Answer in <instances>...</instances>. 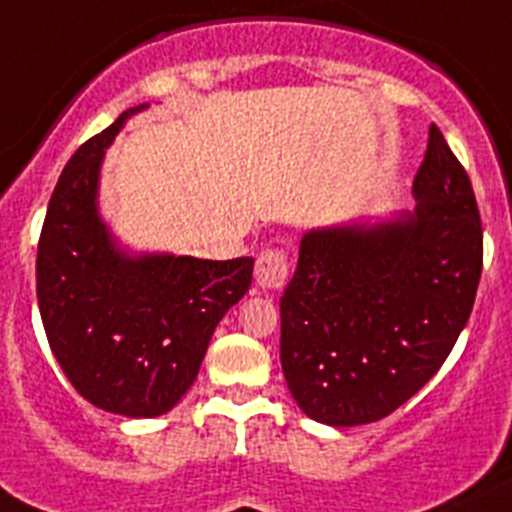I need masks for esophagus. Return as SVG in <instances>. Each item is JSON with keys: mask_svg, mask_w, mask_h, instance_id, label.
Listing matches in <instances>:
<instances>
[{"mask_svg": "<svg viewBox=\"0 0 512 512\" xmlns=\"http://www.w3.org/2000/svg\"><path fill=\"white\" fill-rule=\"evenodd\" d=\"M289 281V259L281 248H266L256 259V284L261 289H284Z\"/></svg>", "mask_w": 512, "mask_h": 512, "instance_id": "1", "label": "esophagus"}]
</instances>
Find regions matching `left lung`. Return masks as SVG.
Masks as SVG:
<instances>
[{"label":"left lung","mask_w":512,"mask_h":512,"mask_svg":"<svg viewBox=\"0 0 512 512\" xmlns=\"http://www.w3.org/2000/svg\"><path fill=\"white\" fill-rule=\"evenodd\" d=\"M415 211L316 228L281 296V367L316 422L354 427L420 392L470 319L483 226L470 178L432 125Z\"/></svg>","instance_id":"1"}]
</instances>
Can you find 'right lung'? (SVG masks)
Listing matches in <instances>:
<instances>
[{"label": "right lung", "instance_id": "obj_1", "mask_svg": "<svg viewBox=\"0 0 512 512\" xmlns=\"http://www.w3.org/2000/svg\"><path fill=\"white\" fill-rule=\"evenodd\" d=\"M77 148L57 180L37 246V301L52 354L100 410L158 417L196 382L208 342L251 286L253 259L130 256L97 213L105 148L130 115Z\"/></svg>", "mask_w": 512, "mask_h": 512}]
</instances>
